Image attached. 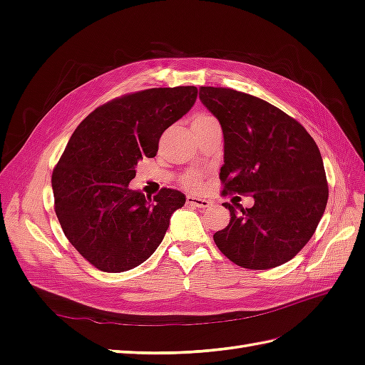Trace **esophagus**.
<instances>
[{
  "label": "esophagus",
  "mask_w": 365,
  "mask_h": 365,
  "mask_svg": "<svg viewBox=\"0 0 365 365\" xmlns=\"http://www.w3.org/2000/svg\"><path fill=\"white\" fill-rule=\"evenodd\" d=\"M187 204L192 207H197V208H207L212 205L208 200H204V197H196V196H187Z\"/></svg>",
  "instance_id": "34e87169"
}]
</instances>
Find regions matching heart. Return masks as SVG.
<instances>
[{"label": "heart", "mask_w": 365, "mask_h": 365, "mask_svg": "<svg viewBox=\"0 0 365 365\" xmlns=\"http://www.w3.org/2000/svg\"><path fill=\"white\" fill-rule=\"evenodd\" d=\"M212 121H216V118L210 114L205 113H200L193 115L192 118V128L193 126H202L207 123H212ZM182 184L187 187V189H196L201 184V176L197 175L196 172H189L182 176Z\"/></svg>", "instance_id": "heart-1"}]
</instances>
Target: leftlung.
Returning a JSON list of instances; mask_svg holds the SVG:
<instances>
[{
    "mask_svg": "<svg viewBox=\"0 0 365 365\" xmlns=\"http://www.w3.org/2000/svg\"><path fill=\"white\" fill-rule=\"evenodd\" d=\"M200 98L224 132L222 195L254 197L251 208L224 204L231 219L215 233V244L242 268L289 262L315 233L327 204L317 143L297 120L259 97L201 86Z\"/></svg>",
    "mask_w": 365,
    "mask_h": 365,
    "instance_id": "left-lung-1",
    "label": "left lung"
}]
</instances>
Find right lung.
<instances>
[{"label": "right lung", "instance_id": "obj_1", "mask_svg": "<svg viewBox=\"0 0 365 365\" xmlns=\"http://www.w3.org/2000/svg\"><path fill=\"white\" fill-rule=\"evenodd\" d=\"M196 86L150 88L121 96L76 128L53 170L54 212L70 244L93 267L123 272L158 248L184 193L130 190L140 160L158 152L163 132L190 111Z\"/></svg>", "mask_w": 365, "mask_h": 365}]
</instances>
